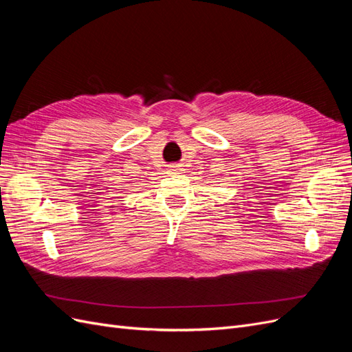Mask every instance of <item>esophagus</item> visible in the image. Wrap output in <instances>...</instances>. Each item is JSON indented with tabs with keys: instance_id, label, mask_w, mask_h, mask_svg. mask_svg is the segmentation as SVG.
Segmentation results:
<instances>
[{
	"instance_id": "34e87169",
	"label": "esophagus",
	"mask_w": 352,
	"mask_h": 352,
	"mask_svg": "<svg viewBox=\"0 0 352 352\" xmlns=\"http://www.w3.org/2000/svg\"><path fill=\"white\" fill-rule=\"evenodd\" d=\"M179 172H182V168H180V166H177V164L170 166V168H168V173H170V175H176V173H179Z\"/></svg>"
}]
</instances>
